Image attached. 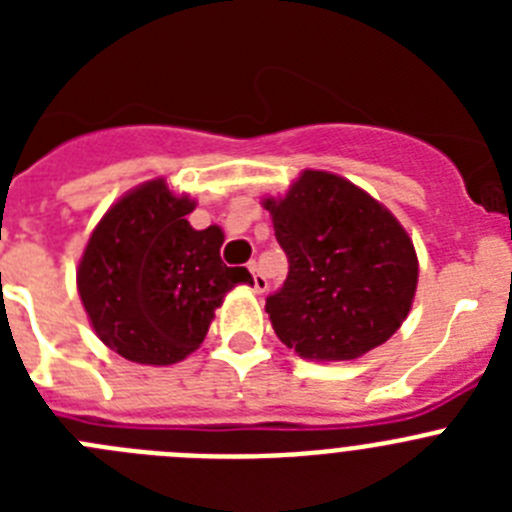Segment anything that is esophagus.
Segmentation results:
<instances>
[{
    "label": "esophagus",
    "instance_id": "34e87169",
    "mask_svg": "<svg viewBox=\"0 0 512 512\" xmlns=\"http://www.w3.org/2000/svg\"><path fill=\"white\" fill-rule=\"evenodd\" d=\"M248 271H251L253 274V289H256V292H266V289H269V279L264 277V274H261V269H259V264H256V261H251V264H248Z\"/></svg>",
    "mask_w": 512,
    "mask_h": 512
}]
</instances>
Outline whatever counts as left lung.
<instances>
[{
	"label": "left lung",
	"mask_w": 512,
	"mask_h": 512,
	"mask_svg": "<svg viewBox=\"0 0 512 512\" xmlns=\"http://www.w3.org/2000/svg\"><path fill=\"white\" fill-rule=\"evenodd\" d=\"M266 210L289 261L266 297L279 341L315 361L382 346L408 318L418 284L413 241L392 212L328 171H305Z\"/></svg>",
	"instance_id": "8db88e82"
}]
</instances>
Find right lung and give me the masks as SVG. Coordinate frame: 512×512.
I'll list each match as a JSON object with an SVG mask.
<instances>
[{"mask_svg":"<svg viewBox=\"0 0 512 512\" xmlns=\"http://www.w3.org/2000/svg\"><path fill=\"white\" fill-rule=\"evenodd\" d=\"M189 197L164 179L125 194L99 220L81 256L79 295L97 336L135 364L182 361L205 341L225 292L253 284L220 259L223 230H194Z\"/></svg>","mask_w":512,"mask_h":512,"instance_id":"add662e5","label":"right lung"}]
</instances>
